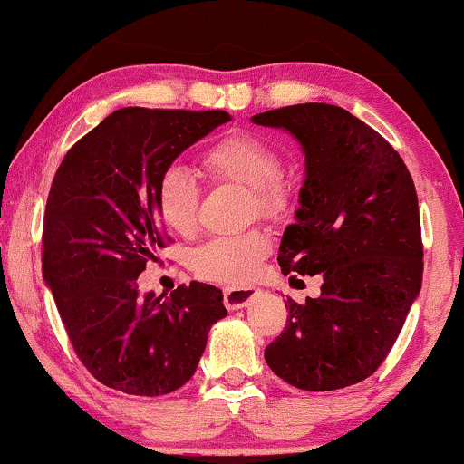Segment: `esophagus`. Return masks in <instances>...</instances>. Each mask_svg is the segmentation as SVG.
<instances>
[{"label":"esophagus","instance_id":"34e87169","mask_svg":"<svg viewBox=\"0 0 464 464\" xmlns=\"http://www.w3.org/2000/svg\"><path fill=\"white\" fill-rule=\"evenodd\" d=\"M256 293L259 291L252 289V286H228V289H225V306L228 310H239L248 306V302Z\"/></svg>","mask_w":464,"mask_h":464}]
</instances>
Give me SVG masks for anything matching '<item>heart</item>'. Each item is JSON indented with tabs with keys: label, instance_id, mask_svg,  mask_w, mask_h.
Returning <instances> with one entry per match:
<instances>
[{
	"label": "heart",
	"instance_id": "heart-1",
	"mask_svg": "<svg viewBox=\"0 0 464 464\" xmlns=\"http://www.w3.org/2000/svg\"><path fill=\"white\" fill-rule=\"evenodd\" d=\"M212 181H231L250 190V212L266 220H283L293 209V190L283 179L278 150L255 134H228L203 154ZM201 186L181 164H169L156 184V208L164 225L190 236L198 222ZM272 250L267 233L252 228L242 236L212 237L192 252V269L216 283H248Z\"/></svg>",
	"mask_w": 464,
	"mask_h": 464
}]
</instances>
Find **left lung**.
Instances as JSON below:
<instances>
[{"label":"left lung","instance_id":"left-lung-1","mask_svg":"<svg viewBox=\"0 0 464 464\" xmlns=\"http://www.w3.org/2000/svg\"><path fill=\"white\" fill-rule=\"evenodd\" d=\"M285 128L306 154V181L278 263L289 283L324 276L319 297L286 300V325L267 344L272 371L306 392L368 379L394 347L421 286L418 192L398 151L349 111L293 104L252 117Z\"/></svg>","mask_w":464,"mask_h":464}]
</instances>
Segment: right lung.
<instances>
[{"mask_svg":"<svg viewBox=\"0 0 464 464\" xmlns=\"http://www.w3.org/2000/svg\"><path fill=\"white\" fill-rule=\"evenodd\" d=\"M227 111L126 107L79 139L53 178L43 272L81 363L107 388L164 396L195 374L208 334L227 316L222 291L179 285L140 295L137 278L171 242L156 184Z\"/></svg>","mask_w":464,"mask_h":464,"instance_id":"add662e5","label":"right lung"}]
</instances>
